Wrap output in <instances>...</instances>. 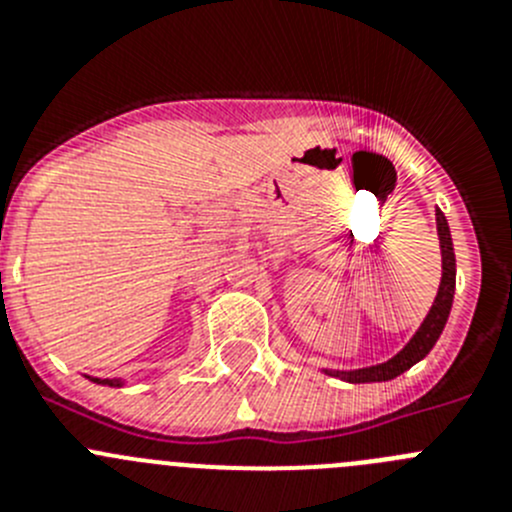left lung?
Masks as SVG:
<instances>
[{"label":"left lung","mask_w":512,"mask_h":512,"mask_svg":"<svg viewBox=\"0 0 512 512\" xmlns=\"http://www.w3.org/2000/svg\"><path fill=\"white\" fill-rule=\"evenodd\" d=\"M436 230H438V246H441V284H438L436 300H433L431 310L420 323L405 346L397 351L392 359L382 361V364L361 366V369H323L328 377L343 379L351 384H366V382H390V379L400 377L402 372H408L410 366L418 364L420 359L428 356L436 341L441 338L446 320H449L451 305H454L456 292V256H454V241H451L449 220L443 217V212L436 207Z\"/></svg>","instance_id":"obj_1"}]
</instances>
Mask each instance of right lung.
Here are the masks:
<instances>
[{
    "instance_id": "add662e5",
    "label": "right lung",
    "mask_w": 512,
    "mask_h": 512,
    "mask_svg": "<svg viewBox=\"0 0 512 512\" xmlns=\"http://www.w3.org/2000/svg\"><path fill=\"white\" fill-rule=\"evenodd\" d=\"M94 384H104V387H125L122 379H99V377H89Z\"/></svg>"
}]
</instances>
